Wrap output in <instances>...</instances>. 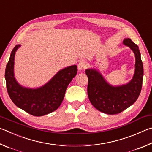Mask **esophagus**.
Returning a JSON list of instances; mask_svg holds the SVG:
<instances>
[{"instance_id":"1","label":"esophagus","mask_w":152,"mask_h":152,"mask_svg":"<svg viewBox=\"0 0 152 152\" xmlns=\"http://www.w3.org/2000/svg\"><path fill=\"white\" fill-rule=\"evenodd\" d=\"M86 66H87V63H86V61H81L78 64V66H77L78 70L79 71H83V69L86 68Z\"/></svg>"}]
</instances>
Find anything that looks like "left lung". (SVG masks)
Instances as JSON below:
<instances>
[{"label": "left lung", "mask_w": 152, "mask_h": 152, "mask_svg": "<svg viewBox=\"0 0 152 152\" xmlns=\"http://www.w3.org/2000/svg\"><path fill=\"white\" fill-rule=\"evenodd\" d=\"M123 44L129 47L135 55V71L129 82L112 86L106 81L99 69L89 68L86 70L90 102L97 110L110 115L121 113L134 104L142 87L143 66L139 47L129 38H125Z\"/></svg>", "instance_id": "obj_1"}]
</instances>
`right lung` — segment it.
Wrapping results in <instances>:
<instances>
[{"label":"right lung","instance_id":"obj_1","mask_svg":"<svg viewBox=\"0 0 152 152\" xmlns=\"http://www.w3.org/2000/svg\"><path fill=\"white\" fill-rule=\"evenodd\" d=\"M21 45H17L10 53L5 69L8 94L12 102L26 112L34 116H42L57 110L65 97L66 87L77 73L73 65L58 71L50 80L36 88L20 85L15 77V57Z\"/></svg>","mask_w":152,"mask_h":152}]
</instances>
